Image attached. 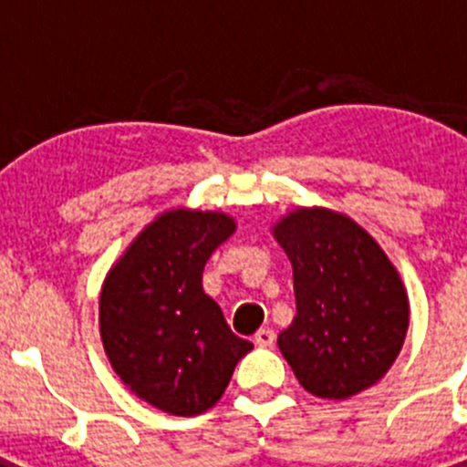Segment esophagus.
<instances>
[{"label":"esophagus","mask_w":467,"mask_h":467,"mask_svg":"<svg viewBox=\"0 0 467 467\" xmlns=\"http://www.w3.org/2000/svg\"><path fill=\"white\" fill-rule=\"evenodd\" d=\"M254 344L269 348V346L275 344V332L271 327H262L257 334H254Z\"/></svg>","instance_id":"34e87169"}]
</instances>
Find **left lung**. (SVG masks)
<instances>
[{
  "label": "left lung",
  "mask_w": 467,
  "mask_h": 467,
  "mask_svg": "<svg viewBox=\"0 0 467 467\" xmlns=\"http://www.w3.org/2000/svg\"><path fill=\"white\" fill-rule=\"evenodd\" d=\"M295 274L296 316L278 346L308 393L346 400L377 383L402 348L410 304L398 271L344 214L295 210L274 229Z\"/></svg>",
  "instance_id": "8db88e82"
}]
</instances>
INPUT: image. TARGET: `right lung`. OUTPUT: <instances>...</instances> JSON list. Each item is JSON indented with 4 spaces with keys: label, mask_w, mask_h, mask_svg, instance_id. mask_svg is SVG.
I'll list each match as a JSON object with an SVG mask.
<instances>
[{
    "label": "right lung",
    "mask_w": 467,
    "mask_h": 467,
    "mask_svg": "<svg viewBox=\"0 0 467 467\" xmlns=\"http://www.w3.org/2000/svg\"><path fill=\"white\" fill-rule=\"evenodd\" d=\"M234 229L226 214L171 210L135 238L102 285L107 358L121 381L156 410L203 414L253 350L203 292L205 262Z\"/></svg>",
    "instance_id": "obj_1"
}]
</instances>
